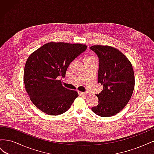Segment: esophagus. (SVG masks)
I'll list each match as a JSON object with an SVG mask.
<instances>
[{
  "instance_id": "1",
  "label": "esophagus",
  "mask_w": 154,
  "mask_h": 154,
  "mask_svg": "<svg viewBox=\"0 0 154 154\" xmlns=\"http://www.w3.org/2000/svg\"><path fill=\"white\" fill-rule=\"evenodd\" d=\"M78 94H79V95H80V96H86L87 94V92H83L78 91Z\"/></svg>"
}]
</instances>
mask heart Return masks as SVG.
<instances>
[{"label":"heart","mask_w":154,"mask_h":154,"mask_svg":"<svg viewBox=\"0 0 154 154\" xmlns=\"http://www.w3.org/2000/svg\"><path fill=\"white\" fill-rule=\"evenodd\" d=\"M91 58H92V57H90V56H87V57H85V59L84 60H87V59H91Z\"/></svg>","instance_id":"heart-1"}]
</instances>
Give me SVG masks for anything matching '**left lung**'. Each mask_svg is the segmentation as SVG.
<instances>
[{"instance_id": "obj_1", "label": "left lung", "mask_w": 154, "mask_h": 154, "mask_svg": "<svg viewBox=\"0 0 154 154\" xmlns=\"http://www.w3.org/2000/svg\"><path fill=\"white\" fill-rule=\"evenodd\" d=\"M90 49L99 58L97 82L103 87L96 94L98 104L92 110L101 117H110L122 111L131 98L135 85L133 67L126 56L115 48L94 45Z\"/></svg>"}]
</instances>
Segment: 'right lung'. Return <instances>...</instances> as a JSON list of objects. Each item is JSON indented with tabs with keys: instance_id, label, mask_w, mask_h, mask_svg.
<instances>
[{
	"instance_id": "1",
	"label": "right lung",
	"mask_w": 154,
	"mask_h": 154,
	"mask_svg": "<svg viewBox=\"0 0 154 154\" xmlns=\"http://www.w3.org/2000/svg\"><path fill=\"white\" fill-rule=\"evenodd\" d=\"M86 49L85 44L51 42L29 55L24 82L32 103L42 112L57 116L71 107L78 93L63 87L57 77L66 76L69 64Z\"/></svg>"
}]
</instances>
